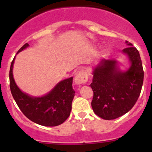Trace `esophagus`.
<instances>
[{
	"label": "esophagus",
	"instance_id": "obj_1",
	"mask_svg": "<svg viewBox=\"0 0 152 152\" xmlns=\"http://www.w3.org/2000/svg\"><path fill=\"white\" fill-rule=\"evenodd\" d=\"M88 80V75L85 70H81L75 76L74 82L76 85H82L85 84Z\"/></svg>",
	"mask_w": 152,
	"mask_h": 152
}]
</instances>
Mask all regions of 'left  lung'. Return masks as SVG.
Here are the masks:
<instances>
[{
  "mask_svg": "<svg viewBox=\"0 0 152 152\" xmlns=\"http://www.w3.org/2000/svg\"><path fill=\"white\" fill-rule=\"evenodd\" d=\"M122 50L129 62L125 71L116 59H102L93 67V98L91 105L95 114L104 120H113L128 113L135 104L143 82V69L140 53L132 44Z\"/></svg>",
  "mask_w": 152,
  "mask_h": 152,
  "instance_id": "obj_1",
  "label": "left lung"
}]
</instances>
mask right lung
<instances>
[{
	"instance_id": "right-lung-1",
	"label": "right lung",
	"mask_w": 152,
	"mask_h": 152,
	"mask_svg": "<svg viewBox=\"0 0 152 152\" xmlns=\"http://www.w3.org/2000/svg\"><path fill=\"white\" fill-rule=\"evenodd\" d=\"M28 46V44L26 43L17 54ZM15 59V56L10 70V90L22 113L31 121L45 126H56L65 122L70 114L72 102L75 96L72 86L73 77L59 82L44 96H31L23 92L15 83L13 77Z\"/></svg>"
}]
</instances>
